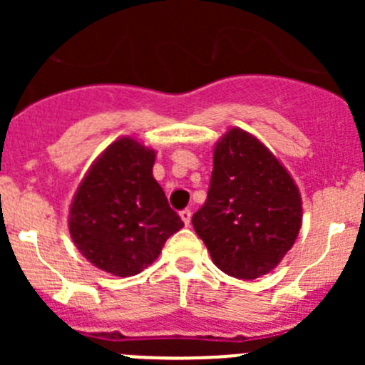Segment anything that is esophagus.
Here are the masks:
<instances>
[{
	"instance_id": "34e87169",
	"label": "esophagus",
	"mask_w": 365,
	"mask_h": 365,
	"mask_svg": "<svg viewBox=\"0 0 365 365\" xmlns=\"http://www.w3.org/2000/svg\"><path fill=\"white\" fill-rule=\"evenodd\" d=\"M180 217H182V220L185 222V226H189L190 217H192V212H190L189 208H185V210H182V212H180Z\"/></svg>"
}]
</instances>
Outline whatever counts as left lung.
<instances>
[{
    "mask_svg": "<svg viewBox=\"0 0 365 365\" xmlns=\"http://www.w3.org/2000/svg\"><path fill=\"white\" fill-rule=\"evenodd\" d=\"M300 224L302 200L288 171L256 138L231 128L217 143L208 196L192 215L213 263L237 279L268 274Z\"/></svg>",
    "mask_w": 365,
    "mask_h": 365,
    "instance_id": "1",
    "label": "left lung"
}]
</instances>
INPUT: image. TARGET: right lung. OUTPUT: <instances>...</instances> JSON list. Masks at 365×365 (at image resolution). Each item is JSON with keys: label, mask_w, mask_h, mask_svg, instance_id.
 Here are the masks:
<instances>
[{"label": "right lung", "mask_w": 365, "mask_h": 365, "mask_svg": "<svg viewBox=\"0 0 365 365\" xmlns=\"http://www.w3.org/2000/svg\"><path fill=\"white\" fill-rule=\"evenodd\" d=\"M153 150L118 139L91 165L70 206L73 244L90 263L118 277L152 264L183 226L153 178Z\"/></svg>", "instance_id": "obj_1"}]
</instances>
